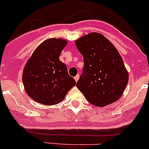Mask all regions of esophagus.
<instances>
[{"label":"esophagus","instance_id":"1","mask_svg":"<svg viewBox=\"0 0 149 149\" xmlns=\"http://www.w3.org/2000/svg\"><path fill=\"white\" fill-rule=\"evenodd\" d=\"M74 78L75 81H76V82H77V81H78V79H79V74H77L76 76H75Z\"/></svg>","mask_w":149,"mask_h":149}]
</instances>
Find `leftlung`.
<instances>
[{"instance_id": "left-lung-1", "label": "left lung", "mask_w": 149, "mask_h": 149, "mask_svg": "<svg viewBox=\"0 0 149 149\" xmlns=\"http://www.w3.org/2000/svg\"><path fill=\"white\" fill-rule=\"evenodd\" d=\"M83 56V71L77 83L87 100L103 107L121 97L128 72L117 49L101 33H90L75 41Z\"/></svg>"}]
</instances>
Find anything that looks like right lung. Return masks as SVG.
<instances>
[{
	"mask_svg": "<svg viewBox=\"0 0 149 149\" xmlns=\"http://www.w3.org/2000/svg\"><path fill=\"white\" fill-rule=\"evenodd\" d=\"M67 41L49 39L33 52L23 72V83L28 95L46 105H56L63 100L69 90L76 85L59 55Z\"/></svg>",
	"mask_w": 149,
	"mask_h": 149,
	"instance_id": "add662e5",
	"label": "right lung"
}]
</instances>
